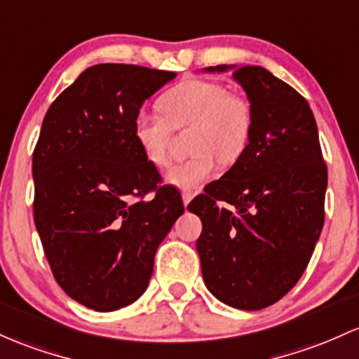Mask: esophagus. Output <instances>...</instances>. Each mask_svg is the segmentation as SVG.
<instances>
[{
	"instance_id": "1",
	"label": "esophagus",
	"mask_w": 359,
	"mask_h": 359,
	"mask_svg": "<svg viewBox=\"0 0 359 359\" xmlns=\"http://www.w3.org/2000/svg\"><path fill=\"white\" fill-rule=\"evenodd\" d=\"M182 201H184V206L187 208V204L192 201V192L191 191H184L182 192Z\"/></svg>"
}]
</instances>
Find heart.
<instances>
[{
  "label": "heart",
  "mask_w": 359,
  "mask_h": 359,
  "mask_svg": "<svg viewBox=\"0 0 359 359\" xmlns=\"http://www.w3.org/2000/svg\"><path fill=\"white\" fill-rule=\"evenodd\" d=\"M163 112H140L133 122V136L141 153L155 167H167L170 161L168 144L173 129L194 128L189 149L194 155L168 170L172 186L196 189L211 180L223 165H233L245 153L250 141V104L226 86L208 80H186L172 86L160 97Z\"/></svg>",
  "instance_id": "b5f03b06"
}]
</instances>
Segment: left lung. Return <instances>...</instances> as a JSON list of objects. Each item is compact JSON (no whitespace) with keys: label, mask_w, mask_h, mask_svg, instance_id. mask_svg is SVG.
<instances>
[{"label":"left lung","mask_w":359,"mask_h":359,"mask_svg":"<svg viewBox=\"0 0 359 359\" xmlns=\"http://www.w3.org/2000/svg\"><path fill=\"white\" fill-rule=\"evenodd\" d=\"M230 69L250 102V141L187 210L203 222L196 247L206 288L233 309L261 310L309 266L324 226L327 167L309 102L261 66L204 71Z\"/></svg>","instance_id":"obj_1"}]
</instances>
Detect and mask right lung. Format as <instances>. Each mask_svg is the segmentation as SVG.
I'll return each instance as SVG.
<instances>
[{"mask_svg":"<svg viewBox=\"0 0 359 359\" xmlns=\"http://www.w3.org/2000/svg\"><path fill=\"white\" fill-rule=\"evenodd\" d=\"M136 65L85 69L47 110L32 156L34 222L57 285L112 312L148 288L161 240L184 212L133 136L141 105L173 80Z\"/></svg>","mask_w":359,"mask_h":359,"instance_id":"1","label":"right lung"}]
</instances>
